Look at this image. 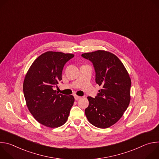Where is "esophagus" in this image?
<instances>
[{
    "instance_id": "34e87169",
    "label": "esophagus",
    "mask_w": 159,
    "mask_h": 159,
    "mask_svg": "<svg viewBox=\"0 0 159 159\" xmlns=\"http://www.w3.org/2000/svg\"><path fill=\"white\" fill-rule=\"evenodd\" d=\"M74 98H75V100H79V99H80L81 98L80 96H77V95H74Z\"/></svg>"
}]
</instances>
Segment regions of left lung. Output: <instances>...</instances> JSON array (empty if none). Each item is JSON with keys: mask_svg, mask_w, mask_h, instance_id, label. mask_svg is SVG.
Here are the masks:
<instances>
[{"mask_svg": "<svg viewBox=\"0 0 159 159\" xmlns=\"http://www.w3.org/2000/svg\"><path fill=\"white\" fill-rule=\"evenodd\" d=\"M82 57L93 63L96 82L102 87L95 98L87 97L89 104L85 114L93 125L109 128L122 117L129 106L130 77L120 60L109 52L98 50Z\"/></svg>", "mask_w": 159, "mask_h": 159, "instance_id": "1", "label": "left lung"}]
</instances>
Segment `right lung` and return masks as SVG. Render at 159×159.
<instances>
[{
  "label": "right lung",
  "instance_id": "add662e5",
  "mask_svg": "<svg viewBox=\"0 0 159 159\" xmlns=\"http://www.w3.org/2000/svg\"><path fill=\"white\" fill-rule=\"evenodd\" d=\"M74 54L47 52L39 56L29 69L23 93L31 115L41 125L57 128L65 124L74 102L73 96L58 94L55 89L61 81L65 64Z\"/></svg>",
  "mask_w": 159,
  "mask_h": 159
}]
</instances>
